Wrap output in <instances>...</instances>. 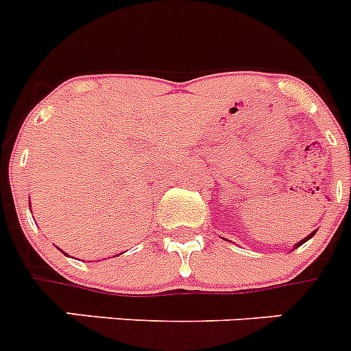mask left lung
<instances>
[{
    "label": "left lung",
    "mask_w": 351,
    "mask_h": 351,
    "mask_svg": "<svg viewBox=\"0 0 351 351\" xmlns=\"http://www.w3.org/2000/svg\"><path fill=\"white\" fill-rule=\"evenodd\" d=\"M313 234H315V233H311V234H309V237H307V239L300 240V242H298V243H297V247H298V245H302V243H304V242H307V240H309V239H311V237H313Z\"/></svg>",
    "instance_id": "left-lung-1"
}]
</instances>
